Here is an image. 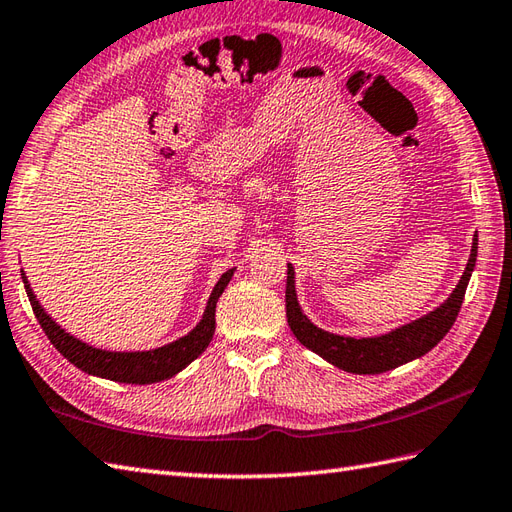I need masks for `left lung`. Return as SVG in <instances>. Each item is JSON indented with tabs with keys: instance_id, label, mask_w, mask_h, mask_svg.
Returning <instances> with one entry per match:
<instances>
[{
	"instance_id": "left-lung-1",
	"label": "left lung",
	"mask_w": 512,
	"mask_h": 512,
	"mask_svg": "<svg viewBox=\"0 0 512 512\" xmlns=\"http://www.w3.org/2000/svg\"><path fill=\"white\" fill-rule=\"evenodd\" d=\"M475 257H478V237H473L467 268L462 272L456 290L451 292L449 299L441 307H436L432 314L377 338H344L329 334V331L318 329L314 323H310L301 312L299 301H296L294 270L288 264V283H285V316H288V325L296 340L305 344L310 351L318 353L320 358H325L329 364L342 368V371L358 375L386 373L390 368L421 358V355L434 349L445 338L460 312L462 299H465Z\"/></svg>"
}]
</instances>
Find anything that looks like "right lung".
<instances>
[{
    "label": "right lung",
    "instance_id": "1",
    "mask_svg": "<svg viewBox=\"0 0 512 512\" xmlns=\"http://www.w3.org/2000/svg\"><path fill=\"white\" fill-rule=\"evenodd\" d=\"M21 277H23V285H26L34 316H37L45 336L50 338V342L58 349V353H63V358H67L71 364L78 366L80 371L113 379V382L154 384L176 375L178 371H183L189 362H194L198 355L209 347L213 331H216V303L220 299V294L224 292V288H227V283L231 281L233 270L224 272L220 281L216 283V288H213L209 296L207 310L202 314V320L196 325V329L189 331L185 338H178L176 342L165 344L161 349L135 351V353L102 351V349L89 347V344L80 342L74 336H69L65 329L58 327L54 320L45 314V310L37 301V296H34L30 288L26 275Z\"/></svg>",
    "mask_w": 512,
    "mask_h": 512
}]
</instances>
